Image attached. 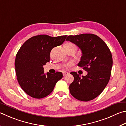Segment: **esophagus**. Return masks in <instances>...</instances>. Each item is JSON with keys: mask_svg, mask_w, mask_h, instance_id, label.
<instances>
[{"mask_svg": "<svg viewBox=\"0 0 126 126\" xmlns=\"http://www.w3.org/2000/svg\"><path fill=\"white\" fill-rule=\"evenodd\" d=\"M69 74V73H68V72H63V76H64V75H67V74Z\"/></svg>", "mask_w": 126, "mask_h": 126, "instance_id": "1", "label": "esophagus"}]
</instances>
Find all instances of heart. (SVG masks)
<instances>
[{
	"label": "heart",
	"mask_w": 126,
	"mask_h": 126,
	"mask_svg": "<svg viewBox=\"0 0 126 126\" xmlns=\"http://www.w3.org/2000/svg\"><path fill=\"white\" fill-rule=\"evenodd\" d=\"M72 47H75V48H76V46H75V45H74L73 43H68L65 45V48H72ZM72 64V62H70L68 64H66L65 65H64V67L65 68L68 67H69V66H70Z\"/></svg>",
	"instance_id": "1"
}]
</instances>
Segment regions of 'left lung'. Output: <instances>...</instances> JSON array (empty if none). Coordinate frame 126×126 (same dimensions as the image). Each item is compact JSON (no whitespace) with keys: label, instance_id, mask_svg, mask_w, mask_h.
Wrapping results in <instances>:
<instances>
[{"label":"left lung","instance_id":"left-lung-1","mask_svg":"<svg viewBox=\"0 0 126 126\" xmlns=\"http://www.w3.org/2000/svg\"><path fill=\"white\" fill-rule=\"evenodd\" d=\"M66 40L80 49L82 56L78 66L88 72L82 77L77 72L70 73L74 77L69 85L71 95L82 101L94 99L104 90L110 78L113 64L111 52L104 41L94 34L71 35Z\"/></svg>","mask_w":126,"mask_h":126}]
</instances>
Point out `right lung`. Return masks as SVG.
Instances as JSON below:
<instances>
[{"label":"right lung","mask_w":126,"mask_h":126,"mask_svg":"<svg viewBox=\"0 0 126 126\" xmlns=\"http://www.w3.org/2000/svg\"><path fill=\"white\" fill-rule=\"evenodd\" d=\"M67 37L37 35L25 41L20 47L15 61L16 74L21 88L30 96L35 99L47 96L63 77L59 72L45 74L43 66L49 61L51 50L62 44Z\"/></svg>","instance_id":"add662e5"}]
</instances>
